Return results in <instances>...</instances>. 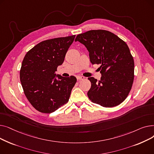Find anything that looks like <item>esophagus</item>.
I'll use <instances>...</instances> for the list:
<instances>
[{"mask_svg": "<svg viewBox=\"0 0 154 154\" xmlns=\"http://www.w3.org/2000/svg\"><path fill=\"white\" fill-rule=\"evenodd\" d=\"M77 80H82L85 79V77L83 76H77Z\"/></svg>", "mask_w": 154, "mask_h": 154, "instance_id": "esophagus-1", "label": "esophagus"}]
</instances>
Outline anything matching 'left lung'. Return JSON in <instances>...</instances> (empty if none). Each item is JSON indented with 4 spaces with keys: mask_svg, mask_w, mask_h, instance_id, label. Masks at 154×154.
<instances>
[{
    "mask_svg": "<svg viewBox=\"0 0 154 154\" xmlns=\"http://www.w3.org/2000/svg\"><path fill=\"white\" fill-rule=\"evenodd\" d=\"M75 41L86 47L93 65H100V80L88 78V99L103 107L119 106L127 97L134 79V61L127 44L105 30H88L77 35Z\"/></svg>",
    "mask_w": 154,
    "mask_h": 154,
    "instance_id": "1",
    "label": "left lung"
}]
</instances>
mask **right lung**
Instances as JSON below:
<instances>
[{"mask_svg": "<svg viewBox=\"0 0 154 154\" xmlns=\"http://www.w3.org/2000/svg\"><path fill=\"white\" fill-rule=\"evenodd\" d=\"M75 35L44 40L26 54L20 70V80L29 102L37 110L50 114L69 101L77 79L63 77L55 72L64 61Z\"/></svg>", "mask_w": 154, "mask_h": 154, "instance_id": "right-lung-1", "label": "right lung"}]
</instances>
